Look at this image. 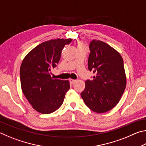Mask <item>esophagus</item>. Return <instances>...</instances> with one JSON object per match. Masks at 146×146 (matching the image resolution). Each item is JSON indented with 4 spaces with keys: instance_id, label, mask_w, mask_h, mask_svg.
I'll list each match as a JSON object with an SVG mask.
<instances>
[{
    "instance_id": "obj_1",
    "label": "esophagus",
    "mask_w": 146,
    "mask_h": 146,
    "mask_svg": "<svg viewBox=\"0 0 146 146\" xmlns=\"http://www.w3.org/2000/svg\"><path fill=\"white\" fill-rule=\"evenodd\" d=\"M75 81H76V80H74V79H71V78L70 79V82L71 84H73L75 83Z\"/></svg>"
}]
</instances>
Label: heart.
I'll return each instance as SVG.
<instances>
[{
	"label": "heart",
	"mask_w": 146,
	"mask_h": 146,
	"mask_svg": "<svg viewBox=\"0 0 146 146\" xmlns=\"http://www.w3.org/2000/svg\"><path fill=\"white\" fill-rule=\"evenodd\" d=\"M85 44H84L83 42H79L78 44V47H80V46H84Z\"/></svg>",
	"instance_id": "obj_1"
}]
</instances>
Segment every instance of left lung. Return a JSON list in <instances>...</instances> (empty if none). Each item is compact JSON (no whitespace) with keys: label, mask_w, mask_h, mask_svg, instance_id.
I'll list each match as a JSON object with an SVG mask.
<instances>
[{"label":"left lung","mask_w":146,"mask_h":146,"mask_svg":"<svg viewBox=\"0 0 146 146\" xmlns=\"http://www.w3.org/2000/svg\"><path fill=\"white\" fill-rule=\"evenodd\" d=\"M88 69L93 71L92 80L86 81L80 95L94 112L102 113L119 102L126 86V76L120 54L108 44L93 40L90 44Z\"/></svg>","instance_id":"8db88e82"}]
</instances>
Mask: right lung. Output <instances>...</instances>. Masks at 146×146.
Listing matches in <instances>:
<instances>
[{
    "label": "right lung",
    "instance_id": "obj_1",
    "mask_svg": "<svg viewBox=\"0 0 146 146\" xmlns=\"http://www.w3.org/2000/svg\"><path fill=\"white\" fill-rule=\"evenodd\" d=\"M71 41L57 38L44 42L29 51L21 64L22 90L34 110L42 114L57 110L70 90L69 80L53 79L51 70L58 63L64 46Z\"/></svg>",
    "mask_w": 146,
    "mask_h": 146
}]
</instances>
